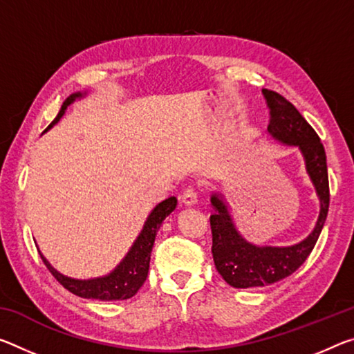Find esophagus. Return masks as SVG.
<instances>
[{
  "label": "esophagus",
  "mask_w": 354,
  "mask_h": 354,
  "mask_svg": "<svg viewBox=\"0 0 354 354\" xmlns=\"http://www.w3.org/2000/svg\"><path fill=\"white\" fill-rule=\"evenodd\" d=\"M181 201H183V203L186 205V206L197 205V201H198L197 190L192 189V187H187V189L183 192V195H181Z\"/></svg>",
  "instance_id": "34e87169"
}]
</instances>
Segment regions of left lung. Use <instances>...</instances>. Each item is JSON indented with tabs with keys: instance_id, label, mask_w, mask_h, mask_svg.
I'll return each instance as SVG.
<instances>
[{
	"instance_id": "obj_1",
	"label": "left lung",
	"mask_w": 354,
	"mask_h": 354,
	"mask_svg": "<svg viewBox=\"0 0 354 354\" xmlns=\"http://www.w3.org/2000/svg\"><path fill=\"white\" fill-rule=\"evenodd\" d=\"M263 94L271 110L268 133L276 142L301 151L319 200V214L312 233L299 243L257 245L239 233L223 194L212 192V258L218 274L234 288H260L291 276L315 248L329 209L326 153L317 132L287 99L269 89H263Z\"/></svg>"
}]
</instances>
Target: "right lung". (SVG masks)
Returning a JSON list of instances; mask_svg holds the SVG:
<instances>
[{"instance_id":"right-lung-1","label":"right lung","mask_w":354,"mask_h":354,"mask_svg":"<svg viewBox=\"0 0 354 354\" xmlns=\"http://www.w3.org/2000/svg\"><path fill=\"white\" fill-rule=\"evenodd\" d=\"M86 96H88V91H83V93L78 91V93L71 94V96L64 100V104L61 105L59 113L56 115V118L52 121V124L46 129V132L48 129H52L55 124H58V121L64 116L67 106L74 104L75 100H80ZM176 203H178L176 197H170L164 201H160L159 205H156L154 209L151 211L149 216L147 217V221H145L142 232L138 233L137 239L133 241V244L131 245V249H129L124 258L118 263L113 271L105 274V276L93 277V279L67 277L59 271H56V269L50 265L47 258L42 255V252L39 249L37 250L39 254H41L42 261L46 263V266L48 268V271L52 272L55 279L58 280L64 288L69 290L71 293H74L85 299H100V301L129 299L132 298V296H136V293L148 277L151 252H153L157 230L160 228L162 222L165 221V217H168L173 211H175Z\"/></svg>"}]
</instances>
